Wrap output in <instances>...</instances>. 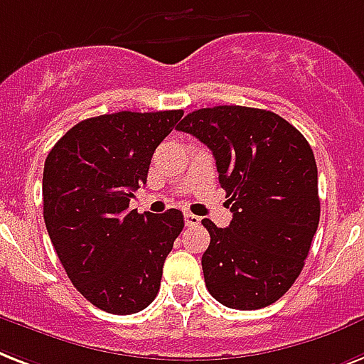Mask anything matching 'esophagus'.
<instances>
[{
    "label": "esophagus",
    "mask_w": 364,
    "mask_h": 364,
    "mask_svg": "<svg viewBox=\"0 0 364 364\" xmlns=\"http://www.w3.org/2000/svg\"><path fill=\"white\" fill-rule=\"evenodd\" d=\"M184 220H186V225H188V228H196V225H199L200 223V218L196 216V214H186Z\"/></svg>",
    "instance_id": "1"
}]
</instances>
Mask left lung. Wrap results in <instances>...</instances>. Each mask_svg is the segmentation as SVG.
<instances>
[{
	"instance_id": "obj_1",
	"label": "left lung",
	"mask_w": 364,
	"mask_h": 364,
	"mask_svg": "<svg viewBox=\"0 0 364 364\" xmlns=\"http://www.w3.org/2000/svg\"><path fill=\"white\" fill-rule=\"evenodd\" d=\"M176 129L210 148L232 212L225 229L203 220L206 289L235 310L269 306L295 284L318 229L312 148L282 116L238 105L193 110Z\"/></svg>"
}]
</instances>
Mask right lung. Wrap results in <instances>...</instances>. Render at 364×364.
<instances>
[{"label": "right lung", "instance_id": "1", "mask_svg": "<svg viewBox=\"0 0 364 364\" xmlns=\"http://www.w3.org/2000/svg\"><path fill=\"white\" fill-rule=\"evenodd\" d=\"M182 110H122L78 122L43 171V216L69 280L109 314L141 312L156 299L164 263L184 228L176 208L129 210L154 150Z\"/></svg>", "mask_w": 364, "mask_h": 364}]
</instances>
